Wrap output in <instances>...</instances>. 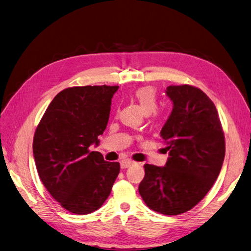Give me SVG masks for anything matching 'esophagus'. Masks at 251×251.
Wrapping results in <instances>:
<instances>
[{
	"label": "esophagus",
	"instance_id": "obj_1",
	"mask_svg": "<svg viewBox=\"0 0 251 251\" xmlns=\"http://www.w3.org/2000/svg\"><path fill=\"white\" fill-rule=\"evenodd\" d=\"M134 163H136V162L132 161V160H130V159H124V160H122V161H121V168L122 169H127Z\"/></svg>",
	"mask_w": 251,
	"mask_h": 251
}]
</instances>
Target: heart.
I'll return each mask as SVG.
<instances>
[{"instance_id":"b5f03b06","label":"heart","mask_w":251,"mask_h":251,"mask_svg":"<svg viewBox=\"0 0 251 251\" xmlns=\"http://www.w3.org/2000/svg\"><path fill=\"white\" fill-rule=\"evenodd\" d=\"M133 96L139 101L145 113H156V109L158 107V94L155 88L151 86L138 88L133 92Z\"/></svg>"}]
</instances>
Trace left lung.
Segmentation results:
<instances>
[{
  "instance_id": "left-lung-1",
  "label": "left lung",
  "mask_w": 251,
  "mask_h": 251,
  "mask_svg": "<svg viewBox=\"0 0 251 251\" xmlns=\"http://www.w3.org/2000/svg\"><path fill=\"white\" fill-rule=\"evenodd\" d=\"M173 110L161 134L170 157L165 166L144 164L139 193L150 209L184 213L201 201L217 179L225 158V136L207 94L190 85L166 89Z\"/></svg>"
}]
</instances>
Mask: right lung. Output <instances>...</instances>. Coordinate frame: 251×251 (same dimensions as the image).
I'll list each match as a JSON object with an SVG mask.
<instances>
[{"mask_svg": "<svg viewBox=\"0 0 251 251\" xmlns=\"http://www.w3.org/2000/svg\"><path fill=\"white\" fill-rule=\"evenodd\" d=\"M119 86L67 88L50 101L38 124L33 152L44 187L62 208L83 215L101 207L120 173L119 162L105 161L99 144Z\"/></svg>", "mask_w": 251, "mask_h": 251, "instance_id": "1", "label": "right lung"}]
</instances>
